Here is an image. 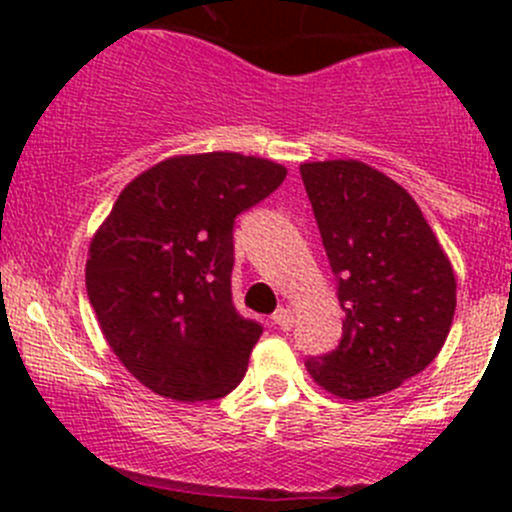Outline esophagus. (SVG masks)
Wrapping results in <instances>:
<instances>
[{"mask_svg":"<svg viewBox=\"0 0 512 512\" xmlns=\"http://www.w3.org/2000/svg\"><path fill=\"white\" fill-rule=\"evenodd\" d=\"M272 322H275L277 327L282 329V332H287V329H292V324H294L292 309H289V307H280L275 314H272Z\"/></svg>","mask_w":512,"mask_h":512,"instance_id":"1","label":"esophagus"}]
</instances>
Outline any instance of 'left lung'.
<instances>
[{
  "label": "left lung",
  "instance_id": "8db88e82",
  "mask_svg": "<svg viewBox=\"0 0 512 512\" xmlns=\"http://www.w3.org/2000/svg\"><path fill=\"white\" fill-rule=\"evenodd\" d=\"M337 277L342 339L304 361L322 389L371 399L426 369L456 312V277L416 200L359 160L299 165Z\"/></svg>",
  "mask_w": 512,
  "mask_h": 512
}]
</instances>
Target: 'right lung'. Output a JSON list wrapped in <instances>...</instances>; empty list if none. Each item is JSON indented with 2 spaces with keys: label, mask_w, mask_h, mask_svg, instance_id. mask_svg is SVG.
Here are the masks:
<instances>
[{
  "label": "right lung",
  "mask_w": 512,
  "mask_h": 512,
  "mask_svg": "<svg viewBox=\"0 0 512 512\" xmlns=\"http://www.w3.org/2000/svg\"><path fill=\"white\" fill-rule=\"evenodd\" d=\"M287 170L240 153L178 156L123 188L86 260L108 347L160 396L210 401L242 381L262 324L232 304V227Z\"/></svg>",
  "instance_id": "obj_1"
}]
</instances>
